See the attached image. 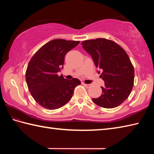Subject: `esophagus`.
<instances>
[{"mask_svg":"<svg viewBox=\"0 0 154 154\" xmlns=\"http://www.w3.org/2000/svg\"><path fill=\"white\" fill-rule=\"evenodd\" d=\"M83 85H84L85 87H87V88H89V87L91 86L90 84H85V83H83Z\"/></svg>","mask_w":154,"mask_h":154,"instance_id":"1","label":"esophagus"}]
</instances>
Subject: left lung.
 I'll use <instances>...</instances> for the list:
<instances>
[{
  "label": "left lung",
  "mask_w": 154,
  "mask_h": 154,
  "mask_svg": "<svg viewBox=\"0 0 154 154\" xmlns=\"http://www.w3.org/2000/svg\"><path fill=\"white\" fill-rule=\"evenodd\" d=\"M81 45L102 71L100 77L104 82L102 94L93 99V103L106 109L119 106L128 97L134 85V69L128 55L119 45L105 38L85 40Z\"/></svg>",
  "instance_id": "obj_1"
}]
</instances>
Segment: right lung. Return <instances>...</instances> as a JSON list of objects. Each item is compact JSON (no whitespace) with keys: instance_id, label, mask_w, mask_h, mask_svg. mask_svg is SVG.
I'll return each mask as SVG.
<instances>
[{"instance_id":"right-lung-1","label":"right lung","mask_w":154,"mask_h":154,"mask_svg":"<svg viewBox=\"0 0 154 154\" xmlns=\"http://www.w3.org/2000/svg\"><path fill=\"white\" fill-rule=\"evenodd\" d=\"M79 41L55 39L35 52L26 72L28 89L36 102L49 110L57 109L67 104L75 88L81 81L64 79L57 73L63 68L65 55L79 44Z\"/></svg>"}]
</instances>
